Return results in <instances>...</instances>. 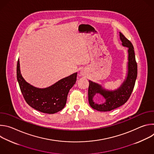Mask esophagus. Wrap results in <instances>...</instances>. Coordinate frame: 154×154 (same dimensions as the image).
Instances as JSON below:
<instances>
[{
    "mask_svg": "<svg viewBox=\"0 0 154 154\" xmlns=\"http://www.w3.org/2000/svg\"><path fill=\"white\" fill-rule=\"evenodd\" d=\"M80 74H81L82 75H85V72H84L83 71H80Z\"/></svg>",
    "mask_w": 154,
    "mask_h": 154,
    "instance_id": "esophagus-1",
    "label": "esophagus"
}]
</instances>
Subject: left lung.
<instances>
[{
  "instance_id": "1",
  "label": "left lung",
  "mask_w": 154,
  "mask_h": 154,
  "mask_svg": "<svg viewBox=\"0 0 154 154\" xmlns=\"http://www.w3.org/2000/svg\"><path fill=\"white\" fill-rule=\"evenodd\" d=\"M119 36L122 45L128 49L127 75L119 88L113 91L105 90L99 84L89 80V103L93 109L97 111H111L124 105L129 99L134 88L137 77V63L135 60L134 48L131 42L121 32H119ZM96 94L102 95L106 99V102L102 104L94 103L92 99Z\"/></svg>"
}]
</instances>
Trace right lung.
<instances>
[{
    "label": "right lung",
    "instance_id": "right-lung-1",
    "mask_svg": "<svg viewBox=\"0 0 154 154\" xmlns=\"http://www.w3.org/2000/svg\"><path fill=\"white\" fill-rule=\"evenodd\" d=\"M77 73L63 78L46 88H38L28 83L22 76L19 60L17 63V80L26 102L36 110L48 114L57 113L64 107L68 93L76 82Z\"/></svg>",
    "mask_w": 154,
    "mask_h": 154
}]
</instances>
